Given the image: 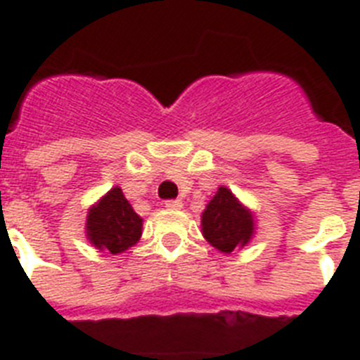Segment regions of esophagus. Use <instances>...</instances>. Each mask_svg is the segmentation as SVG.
<instances>
[{
	"mask_svg": "<svg viewBox=\"0 0 360 360\" xmlns=\"http://www.w3.org/2000/svg\"><path fill=\"white\" fill-rule=\"evenodd\" d=\"M165 206H167L168 210H181L183 208V201L181 199H170V201L165 202Z\"/></svg>",
	"mask_w": 360,
	"mask_h": 360,
	"instance_id": "obj_1",
	"label": "esophagus"
}]
</instances>
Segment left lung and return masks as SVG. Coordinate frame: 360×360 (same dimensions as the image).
I'll return each mask as SVG.
<instances>
[{
	"mask_svg": "<svg viewBox=\"0 0 360 360\" xmlns=\"http://www.w3.org/2000/svg\"><path fill=\"white\" fill-rule=\"evenodd\" d=\"M255 214L226 186H219L201 214V232L215 250L232 254L255 237Z\"/></svg>",
	"mask_w": 360,
	"mask_h": 360,
	"instance_id": "1",
	"label": "left lung"
}]
</instances>
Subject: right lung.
<instances>
[{"label": "right lung", "instance_id": "obj_1", "mask_svg": "<svg viewBox=\"0 0 360 360\" xmlns=\"http://www.w3.org/2000/svg\"><path fill=\"white\" fill-rule=\"evenodd\" d=\"M143 219L123 195L120 186H114L89 208L85 236L90 245L101 252L120 255L132 248L141 239Z\"/></svg>", "mask_w": 360, "mask_h": 360}]
</instances>
